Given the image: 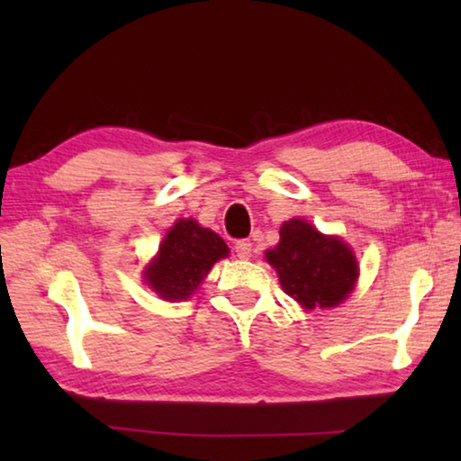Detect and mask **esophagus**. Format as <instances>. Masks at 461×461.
Listing matches in <instances>:
<instances>
[{"label":"esophagus","mask_w":461,"mask_h":461,"mask_svg":"<svg viewBox=\"0 0 461 461\" xmlns=\"http://www.w3.org/2000/svg\"><path fill=\"white\" fill-rule=\"evenodd\" d=\"M233 249H236L238 258L248 260L249 256H252V241H249V240H238L236 246H233Z\"/></svg>","instance_id":"obj_1"}]
</instances>
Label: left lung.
<instances>
[{
    "label": "left lung",
    "instance_id": "left-lung-1",
    "mask_svg": "<svg viewBox=\"0 0 461 461\" xmlns=\"http://www.w3.org/2000/svg\"><path fill=\"white\" fill-rule=\"evenodd\" d=\"M267 260L276 268L285 293L305 309L339 305L357 278L352 249L303 220L283 223L278 246L268 249Z\"/></svg>",
    "mask_w": 461,
    "mask_h": 461
}]
</instances>
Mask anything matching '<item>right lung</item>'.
I'll use <instances>...</instances> for the list:
<instances>
[{
	"mask_svg": "<svg viewBox=\"0 0 461 461\" xmlns=\"http://www.w3.org/2000/svg\"><path fill=\"white\" fill-rule=\"evenodd\" d=\"M230 254L215 231L194 220H178L146 268V283L167 301L189 299L217 260Z\"/></svg>",
	"mask_w": 461,
	"mask_h": 461,
	"instance_id": "1",
	"label": "right lung"
}]
</instances>
